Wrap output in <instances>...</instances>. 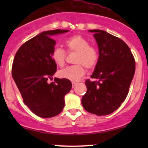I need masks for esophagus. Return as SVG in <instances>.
I'll use <instances>...</instances> for the list:
<instances>
[{"label":"esophagus","mask_w":148,"mask_h":148,"mask_svg":"<svg viewBox=\"0 0 148 148\" xmlns=\"http://www.w3.org/2000/svg\"><path fill=\"white\" fill-rule=\"evenodd\" d=\"M77 84V82H72V87L73 88H74Z\"/></svg>","instance_id":"1"}]
</instances>
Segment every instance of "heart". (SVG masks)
<instances>
[{
	"label": "heart",
	"mask_w": 148,
	"mask_h": 148,
	"mask_svg": "<svg viewBox=\"0 0 148 148\" xmlns=\"http://www.w3.org/2000/svg\"><path fill=\"white\" fill-rule=\"evenodd\" d=\"M65 44L69 51H76L74 62L77 64L69 66L59 71V77L71 82H78L85 74V67L92 69L97 64L99 55L96 49L89 46V42L80 35H74L67 38ZM53 62L59 66H64L66 52L60 47H55L51 53Z\"/></svg>",
	"instance_id": "1"
}]
</instances>
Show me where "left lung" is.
<instances>
[{
	"label": "left lung",
	"mask_w": 148,
	"mask_h": 148,
	"mask_svg": "<svg viewBox=\"0 0 148 148\" xmlns=\"http://www.w3.org/2000/svg\"><path fill=\"white\" fill-rule=\"evenodd\" d=\"M99 48V59L86 80V94L82 104L85 110L97 115H107L120 107L127 96L135 71V62L122 39L102 30H89Z\"/></svg>",
	"instance_id": "8db88e82"
}]
</instances>
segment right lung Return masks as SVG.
<instances>
[{
  "label": "right lung",
  "mask_w": 148,
  "mask_h": 148,
  "mask_svg": "<svg viewBox=\"0 0 148 148\" xmlns=\"http://www.w3.org/2000/svg\"><path fill=\"white\" fill-rule=\"evenodd\" d=\"M68 31H44L24 43L15 55L12 66L13 80L24 104L43 118L54 117L63 110L64 96L72 86L70 80L64 79L55 78L54 82H48L57 69L51 57L56 45L51 36Z\"/></svg>",
  "instance_id": "obj_1"
}]
</instances>
